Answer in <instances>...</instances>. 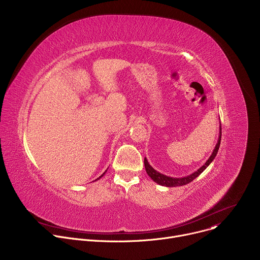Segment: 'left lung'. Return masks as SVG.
<instances>
[{
  "mask_svg": "<svg viewBox=\"0 0 260 260\" xmlns=\"http://www.w3.org/2000/svg\"><path fill=\"white\" fill-rule=\"evenodd\" d=\"M220 142H221V124H220V132H219V138H218V142L214 148L213 153L211 154V156L208 158V160L205 162L204 166H202L198 171H196L194 173L190 174L189 176L186 177H182V178H173L170 176H166L159 172H157L156 170H154L149 162H148L147 158H144V165H145V169L146 172L154 182H156L157 184L161 185V186H166V187H176V186H183V185H186L188 183H190L191 181H193L197 177H199L209 166L210 164L214 160L215 156L217 155V152L219 150V146H220Z\"/></svg>",
  "mask_w": 260,
  "mask_h": 260,
  "instance_id": "obj_1",
  "label": "left lung"
}]
</instances>
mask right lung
<instances>
[{
  "label": "right lung",
  "mask_w": 260,
  "mask_h": 260,
  "mask_svg": "<svg viewBox=\"0 0 260 260\" xmlns=\"http://www.w3.org/2000/svg\"><path fill=\"white\" fill-rule=\"evenodd\" d=\"M106 172H107V171H106ZM106 172H105V173H106ZM105 173H104V174H103V175H102V176H100V177H99V178H98V179H96V180H99V179H101V178H102V177H103V176H104V175H105Z\"/></svg>",
  "instance_id": "add662e5"
}]
</instances>
